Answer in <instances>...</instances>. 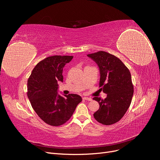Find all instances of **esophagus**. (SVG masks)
Instances as JSON below:
<instances>
[{"label": "esophagus", "instance_id": "34e87169", "mask_svg": "<svg viewBox=\"0 0 160 160\" xmlns=\"http://www.w3.org/2000/svg\"><path fill=\"white\" fill-rule=\"evenodd\" d=\"M83 99L85 100H88V101H92V99L90 98H88V97H84Z\"/></svg>", "mask_w": 160, "mask_h": 160}]
</instances>
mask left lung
Returning a JSON list of instances; mask_svg holds the SVG:
<instances>
[{
  "mask_svg": "<svg viewBox=\"0 0 160 160\" xmlns=\"http://www.w3.org/2000/svg\"><path fill=\"white\" fill-rule=\"evenodd\" d=\"M88 57L98 65L99 87L107 94L105 99L93 98L99 104V109L93 116L100 123L113 124L123 117L132 102L133 86L131 73L119 58L107 52L99 51Z\"/></svg>",
  "mask_w": 160,
  "mask_h": 160,
  "instance_id": "obj_1",
  "label": "left lung"
}]
</instances>
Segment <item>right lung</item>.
Masks as SVG:
<instances>
[{"label":"right lung","mask_w":160,"mask_h":160,"mask_svg":"<svg viewBox=\"0 0 160 160\" xmlns=\"http://www.w3.org/2000/svg\"><path fill=\"white\" fill-rule=\"evenodd\" d=\"M73 57L55 55L40 61L27 81V96L33 109L43 122L59 126L68 121L81 101L77 94H58L59 81H63L62 69Z\"/></svg>","instance_id":"right-lung-1"}]
</instances>
